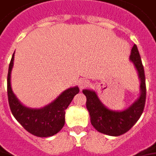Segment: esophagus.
I'll use <instances>...</instances> for the list:
<instances>
[{"mask_svg": "<svg viewBox=\"0 0 156 156\" xmlns=\"http://www.w3.org/2000/svg\"><path fill=\"white\" fill-rule=\"evenodd\" d=\"M89 85V82L87 80H80L79 81V87H80V89H83L86 88V87H87Z\"/></svg>", "mask_w": 156, "mask_h": 156, "instance_id": "esophagus-1", "label": "esophagus"}]
</instances>
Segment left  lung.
Here are the masks:
<instances>
[{
    "instance_id": "8db88e82",
    "label": "left lung",
    "mask_w": 156,
    "mask_h": 156,
    "mask_svg": "<svg viewBox=\"0 0 156 156\" xmlns=\"http://www.w3.org/2000/svg\"><path fill=\"white\" fill-rule=\"evenodd\" d=\"M130 59L135 65L141 80V94L133 105L124 111H112L108 109L98 99L95 92L83 90L87 97V109L91 116L93 127L101 133L109 136H120L129 131L140 118L146 101V84L144 69L136 45L132 48Z\"/></svg>"
}]
</instances>
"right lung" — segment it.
Listing matches in <instances>:
<instances>
[{
  "label": "right lung",
  "mask_w": 156,
  "mask_h": 156,
  "mask_svg": "<svg viewBox=\"0 0 156 156\" xmlns=\"http://www.w3.org/2000/svg\"><path fill=\"white\" fill-rule=\"evenodd\" d=\"M14 54L12 57L7 74V97L12 114L27 132L36 137H51L58 133L64 126L65 109L79 92L78 87L67 89L57 99L42 109L27 108L19 103L12 91L10 78Z\"/></svg>",
  "instance_id": "obj_1"
}]
</instances>
